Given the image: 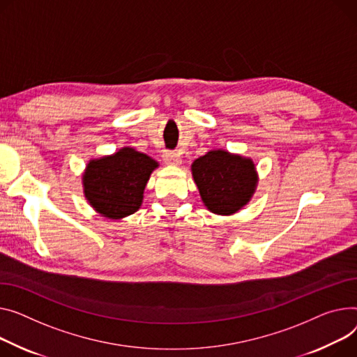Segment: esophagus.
<instances>
[{"mask_svg": "<svg viewBox=\"0 0 357 357\" xmlns=\"http://www.w3.org/2000/svg\"><path fill=\"white\" fill-rule=\"evenodd\" d=\"M163 159L166 160V163L172 165V166H179L182 163L181 155L176 153V152H165L163 153Z\"/></svg>", "mask_w": 357, "mask_h": 357, "instance_id": "esophagus-1", "label": "esophagus"}]
</instances>
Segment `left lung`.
Here are the masks:
<instances>
[{
  "label": "left lung",
  "mask_w": 357,
  "mask_h": 357,
  "mask_svg": "<svg viewBox=\"0 0 357 357\" xmlns=\"http://www.w3.org/2000/svg\"><path fill=\"white\" fill-rule=\"evenodd\" d=\"M191 169L204 205L218 215H232L245 206L258 183L250 158L222 149L195 159Z\"/></svg>",
  "instance_id": "left-lung-1"
}]
</instances>
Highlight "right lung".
Here are the masks:
<instances>
[{
	"instance_id": "add662e5",
	"label": "right lung",
	"mask_w": 357,
	"mask_h": 357,
	"mask_svg": "<svg viewBox=\"0 0 357 357\" xmlns=\"http://www.w3.org/2000/svg\"><path fill=\"white\" fill-rule=\"evenodd\" d=\"M158 162L133 148L91 159L83 174L84 197L102 217L121 220L136 212Z\"/></svg>"
}]
</instances>
